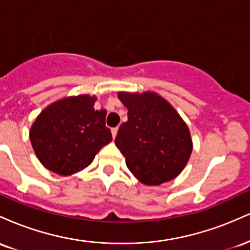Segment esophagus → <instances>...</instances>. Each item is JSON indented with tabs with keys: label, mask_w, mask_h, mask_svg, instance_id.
Instances as JSON below:
<instances>
[{
	"label": "esophagus",
	"mask_w": 250,
	"mask_h": 250,
	"mask_svg": "<svg viewBox=\"0 0 250 250\" xmlns=\"http://www.w3.org/2000/svg\"><path fill=\"white\" fill-rule=\"evenodd\" d=\"M117 131H119V128H117V127L111 129V135H113V139H115V137H116Z\"/></svg>",
	"instance_id": "obj_1"
}]
</instances>
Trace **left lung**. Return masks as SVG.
<instances>
[{"label": "left lung", "instance_id": "8db88e82", "mask_svg": "<svg viewBox=\"0 0 250 250\" xmlns=\"http://www.w3.org/2000/svg\"><path fill=\"white\" fill-rule=\"evenodd\" d=\"M128 121L120 125L115 145L140 182L159 186L179 176L189 161L193 141L176 109L155 91H120Z\"/></svg>", "mask_w": 250, "mask_h": 250}]
</instances>
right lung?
<instances>
[{
  "mask_svg": "<svg viewBox=\"0 0 250 250\" xmlns=\"http://www.w3.org/2000/svg\"><path fill=\"white\" fill-rule=\"evenodd\" d=\"M97 97L67 96L45 107L31 125L29 139L43 167L61 176L87 168L111 142L107 110L94 108Z\"/></svg>",
  "mask_w": 250,
  "mask_h": 250,
  "instance_id": "1",
  "label": "right lung"
}]
</instances>
